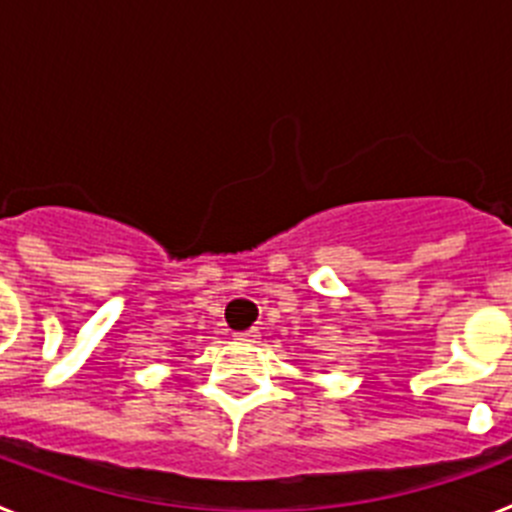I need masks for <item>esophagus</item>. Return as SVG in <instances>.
Wrapping results in <instances>:
<instances>
[{
  "mask_svg": "<svg viewBox=\"0 0 512 512\" xmlns=\"http://www.w3.org/2000/svg\"><path fill=\"white\" fill-rule=\"evenodd\" d=\"M235 338H238V341H256V338H259V330L256 328L241 330V333H235Z\"/></svg>",
  "mask_w": 512,
  "mask_h": 512,
  "instance_id": "esophagus-1",
  "label": "esophagus"
}]
</instances>
